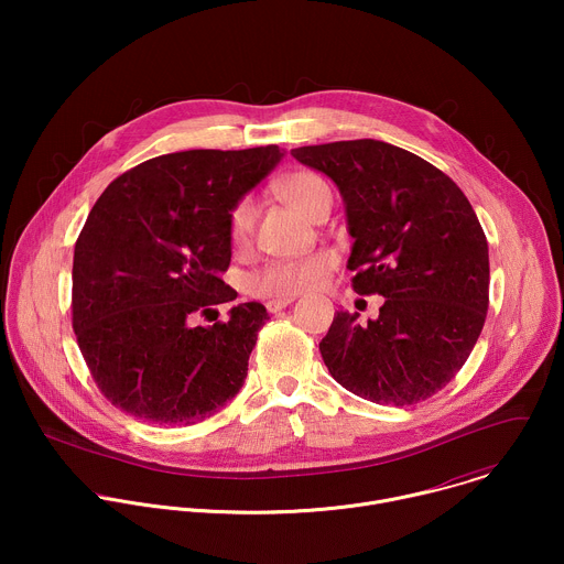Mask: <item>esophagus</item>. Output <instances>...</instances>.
Segmentation results:
<instances>
[{
    "mask_svg": "<svg viewBox=\"0 0 564 564\" xmlns=\"http://www.w3.org/2000/svg\"><path fill=\"white\" fill-rule=\"evenodd\" d=\"M296 301V296H283V299H270L268 303H265V307H268V312H281L283 307H288L290 303H294Z\"/></svg>",
    "mask_w": 564,
    "mask_h": 564,
    "instance_id": "esophagus-1",
    "label": "esophagus"
}]
</instances>
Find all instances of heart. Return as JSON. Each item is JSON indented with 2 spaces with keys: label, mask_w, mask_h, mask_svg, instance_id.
I'll list each match as a JSON object with an SVG mask.
<instances>
[{
  "label": "heart",
  "mask_w": 564,
  "mask_h": 564,
  "mask_svg": "<svg viewBox=\"0 0 564 564\" xmlns=\"http://www.w3.org/2000/svg\"><path fill=\"white\" fill-rule=\"evenodd\" d=\"M276 194L288 207H292L294 212H299L310 220H314L318 209L330 200L328 185L318 176L307 172H296L285 176L276 185ZM252 227H254V205L252 200H240L229 214L231 246L246 248L250 243ZM333 268H335V259L326 252H318L299 261L270 263L257 274H252L248 285H250V292L259 296H272V299L294 296L301 292L316 290L321 283H324V279L330 274Z\"/></svg>",
  "instance_id": "b5f03b06"
}]
</instances>
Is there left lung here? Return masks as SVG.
Here are the masks:
<instances>
[{
    "instance_id": "1",
    "label": "left lung",
    "mask_w": 564,
    "mask_h": 564,
    "mask_svg": "<svg viewBox=\"0 0 564 564\" xmlns=\"http://www.w3.org/2000/svg\"><path fill=\"white\" fill-rule=\"evenodd\" d=\"M346 205L359 294L377 318L337 312L318 350L357 397L409 406L442 390L468 359L489 310V246L462 189L424 158L372 138L292 149Z\"/></svg>"
}]
</instances>
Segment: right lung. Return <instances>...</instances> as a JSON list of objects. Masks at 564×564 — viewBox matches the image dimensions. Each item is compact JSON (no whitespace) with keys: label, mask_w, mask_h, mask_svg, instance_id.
Wrapping results in <instances>:
<instances>
[{"label":"right lung","mask_w":564,"mask_h":564,"mask_svg":"<svg viewBox=\"0 0 564 564\" xmlns=\"http://www.w3.org/2000/svg\"><path fill=\"white\" fill-rule=\"evenodd\" d=\"M283 155L276 144L158 155L94 205L73 254V330L116 409L187 426L243 388L268 310L250 301L225 324L189 321L236 299L220 279L231 261L229 214Z\"/></svg>","instance_id":"obj_1"}]
</instances>
